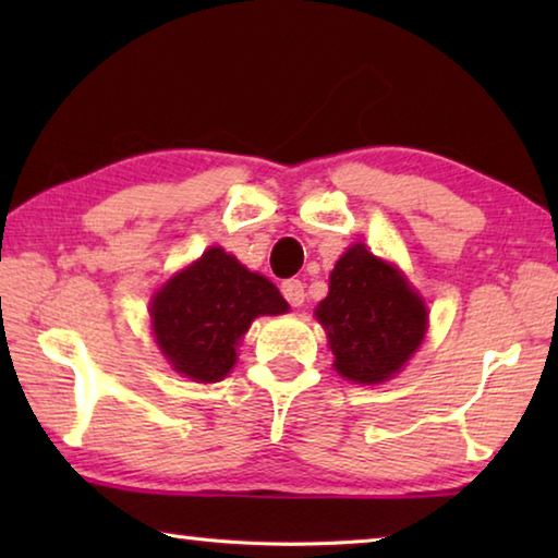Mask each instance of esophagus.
I'll use <instances>...</instances> for the list:
<instances>
[{
    "label": "esophagus",
    "mask_w": 558,
    "mask_h": 558,
    "mask_svg": "<svg viewBox=\"0 0 558 558\" xmlns=\"http://www.w3.org/2000/svg\"><path fill=\"white\" fill-rule=\"evenodd\" d=\"M280 290H282V295H286V300L290 302L292 307H300L302 302H305V282H302V280H295V278L286 280L280 286Z\"/></svg>",
    "instance_id": "34e87169"
}]
</instances>
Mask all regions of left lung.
I'll return each mask as SVG.
<instances>
[{
    "label": "left lung",
    "mask_w": 558,
    "mask_h": 558,
    "mask_svg": "<svg viewBox=\"0 0 558 558\" xmlns=\"http://www.w3.org/2000/svg\"><path fill=\"white\" fill-rule=\"evenodd\" d=\"M339 376L381 384L403 369L428 329L426 302L403 272L356 243L329 272V292L315 310Z\"/></svg>",
    "instance_id": "1"
}]
</instances>
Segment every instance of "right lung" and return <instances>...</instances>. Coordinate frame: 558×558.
<instances>
[{"label":"right lung","mask_w":558,"mask_h":558,"mask_svg":"<svg viewBox=\"0 0 558 558\" xmlns=\"http://www.w3.org/2000/svg\"><path fill=\"white\" fill-rule=\"evenodd\" d=\"M282 313L288 302L280 290L219 245L169 278L149 305L159 352L199 384L221 381L233 369L235 347L253 319Z\"/></svg>","instance_id":"1"}]
</instances>
